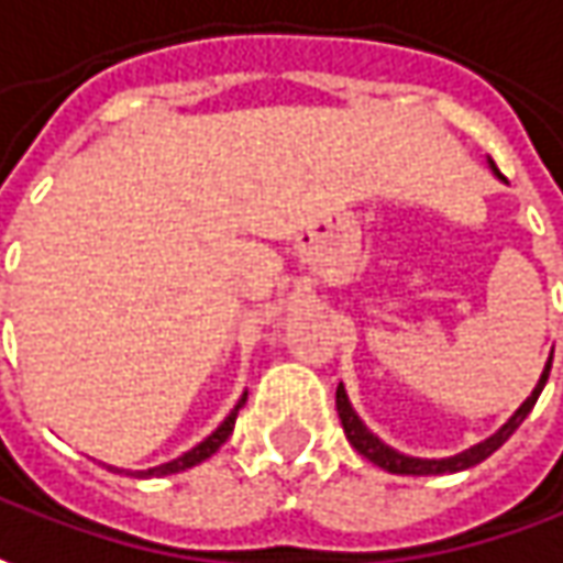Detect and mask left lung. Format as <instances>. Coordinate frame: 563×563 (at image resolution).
I'll return each mask as SVG.
<instances>
[{
  "label": "left lung",
  "mask_w": 563,
  "mask_h": 563,
  "mask_svg": "<svg viewBox=\"0 0 563 563\" xmlns=\"http://www.w3.org/2000/svg\"><path fill=\"white\" fill-rule=\"evenodd\" d=\"M486 165L493 170L495 177H501L498 174V167H495L493 158H486ZM554 355V349H552ZM552 355L545 361V367H542V374H539V383L533 386V393L527 396V401L514 411L498 430H495L493 437H486L483 442H476L471 449H464V452H457V455L449 457H415V455H405V452H398L393 445H386L383 439L364 423L358 417V411L352 408V401H349V393H345V386H336V411H340L342 420V430H345V439L352 442V449L364 455L371 464H377L383 471H389V474H401V476H439V474H457V471H467V467H474L479 461H486V457L493 455L498 445H505L508 437H511L514 430L527 420V415L533 411L536 398L539 393L545 389V379H549V371H552Z\"/></svg>",
  "instance_id": "8db88e82"
}]
</instances>
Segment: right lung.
Segmentation results:
<instances>
[{"label": "right lung", "mask_w": 563, "mask_h": 563, "mask_svg": "<svg viewBox=\"0 0 563 563\" xmlns=\"http://www.w3.org/2000/svg\"><path fill=\"white\" fill-rule=\"evenodd\" d=\"M245 398H249V393H243V396H240V401L230 408V415L223 417L221 423H218V430H214V433H208V437H205L199 445H192L189 452H184L180 457H174V461H165V464H158V467H148V471H124V467H111V464H102V467H108L111 474L133 476V479H152V476L184 474V471H189V467H196V464L208 461V457L214 455L223 442L230 439V433H233V423H236V415H240V408L245 405Z\"/></svg>", "instance_id": "add662e5"}]
</instances>
